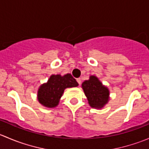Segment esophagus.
Returning a JSON list of instances; mask_svg holds the SVG:
<instances>
[{"mask_svg":"<svg viewBox=\"0 0 149 149\" xmlns=\"http://www.w3.org/2000/svg\"><path fill=\"white\" fill-rule=\"evenodd\" d=\"M76 81H77L78 84H79V85H80V84H81V79H80V78H79V79H76Z\"/></svg>","mask_w":149,"mask_h":149,"instance_id":"esophagus-1","label":"esophagus"}]
</instances>
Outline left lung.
I'll use <instances>...</instances> for the list:
<instances>
[{
	"instance_id": "obj_1",
	"label": "left lung",
	"mask_w": 149,
	"mask_h": 149,
	"mask_svg": "<svg viewBox=\"0 0 149 149\" xmlns=\"http://www.w3.org/2000/svg\"><path fill=\"white\" fill-rule=\"evenodd\" d=\"M82 88L91 107L100 109L107 103L109 90L96 76H91L88 80L83 82Z\"/></svg>"
}]
</instances>
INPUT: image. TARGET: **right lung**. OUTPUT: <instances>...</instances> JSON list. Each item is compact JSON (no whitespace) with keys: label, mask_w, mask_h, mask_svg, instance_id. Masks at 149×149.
<instances>
[{"label":"right lung","mask_w":149,"mask_h":149,"mask_svg":"<svg viewBox=\"0 0 149 149\" xmlns=\"http://www.w3.org/2000/svg\"><path fill=\"white\" fill-rule=\"evenodd\" d=\"M79 84L70 74L52 75L46 84H42L38 90V100L45 107L53 108L59 103V100L66 88L76 87Z\"/></svg>","instance_id":"1"}]
</instances>
